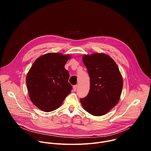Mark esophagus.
Segmentation results:
<instances>
[{
    "instance_id": "esophagus-1",
    "label": "esophagus",
    "mask_w": 151,
    "mask_h": 151,
    "mask_svg": "<svg viewBox=\"0 0 151 151\" xmlns=\"http://www.w3.org/2000/svg\"><path fill=\"white\" fill-rule=\"evenodd\" d=\"M77 87H78V86H77L76 85H74L73 87V91H76Z\"/></svg>"
}]
</instances>
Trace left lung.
Returning a JSON list of instances; mask_svg holds the SVG:
<instances>
[{
    "label": "left lung",
    "instance_id": "obj_1",
    "mask_svg": "<svg viewBox=\"0 0 151 151\" xmlns=\"http://www.w3.org/2000/svg\"><path fill=\"white\" fill-rule=\"evenodd\" d=\"M83 63L90 78L88 95L80 99L83 109L94 116L107 114L118 103L123 87L119 70L114 60L104 54L84 55Z\"/></svg>",
    "mask_w": 151,
    "mask_h": 151
}]
</instances>
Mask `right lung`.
Returning a JSON list of instances; mask_svg holds the SVG:
<instances>
[{
	"mask_svg": "<svg viewBox=\"0 0 151 151\" xmlns=\"http://www.w3.org/2000/svg\"><path fill=\"white\" fill-rule=\"evenodd\" d=\"M69 55L48 53L37 58L26 77L32 102L47 112L59 107L72 90L69 72L64 68Z\"/></svg>",
	"mask_w": 151,
	"mask_h": 151,
	"instance_id": "add662e5",
	"label": "right lung"
}]
</instances>
